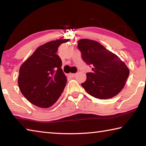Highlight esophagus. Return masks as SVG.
<instances>
[{
    "label": "esophagus",
    "instance_id": "34e87169",
    "mask_svg": "<svg viewBox=\"0 0 146 146\" xmlns=\"http://www.w3.org/2000/svg\"><path fill=\"white\" fill-rule=\"evenodd\" d=\"M68 75L70 76H71V77H74V76L76 75V73H70L68 74Z\"/></svg>",
    "mask_w": 146,
    "mask_h": 146
}]
</instances>
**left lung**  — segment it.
<instances>
[{
    "label": "left lung",
    "instance_id": "obj_1",
    "mask_svg": "<svg viewBox=\"0 0 146 146\" xmlns=\"http://www.w3.org/2000/svg\"><path fill=\"white\" fill-rule=\"evenodd\" d=\"M78 48L83 60L93 66V72L86 74L87 79L81 84L86 92L99 99H108L118 95L129 74L125 64L97 41L81 39Z\"/></svg>",
    "mask_w": 146,
    "mask_h": 146
}]
</instances>
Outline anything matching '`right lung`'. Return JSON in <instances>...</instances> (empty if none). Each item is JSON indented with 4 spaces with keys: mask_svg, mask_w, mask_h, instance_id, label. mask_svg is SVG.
Here are the masks:
<instances>
[{
    "mask_svg": "<svg viewBox=\"0 0 146 146\" xmlns=\"http://www.w3.org/2000/svg\"><path fill=\"white\" fill-rule=\"evenodd\" d=\"M68 41L58 39L40 46L20 68L19 89L33 105L48 108L63 93L67 78L61 68V59L56 52L61 44Z\"/></svg>",
    "mask_w": 146,
    "mask_h": 146,
    "instance_id": "1",
    "label": "right lung"
}]
</instances>
